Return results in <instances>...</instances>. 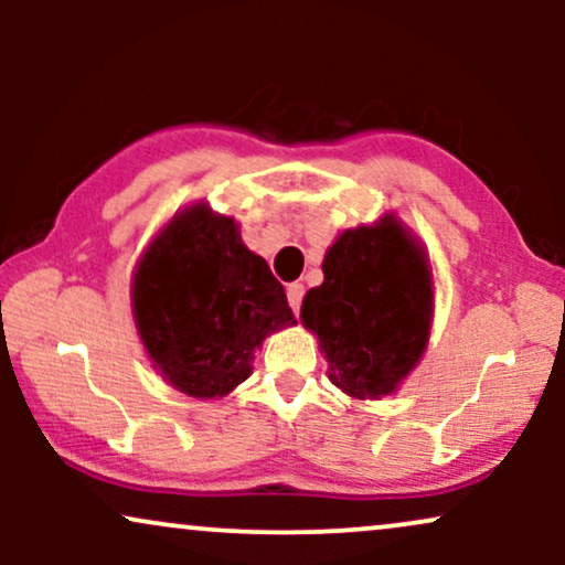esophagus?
Listing matches in <instances>:
<instances>
[{
    "label": "esophagus",
    "mask_w": 565,
    "mask_h": 565,
    "mask_svg": "<svg viewBox=\"0 0 565 565\" xmlns=\"http://www.w3.org/2000/svg\"><path fill=\"white\" fill-rule=\"evenodd\" d=\"M302 297H305V287H302V284H300V281L289 284V287H287V300H289L291 310H295V313H300Z\"/></svg>",
    "instance_id": "obj_1"
}]
</instances>
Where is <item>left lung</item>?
<instances>
[{
  "label": "left lung",
  "instance_id": "1",
  "mask_svg": "<svg viewBox=\"0 0 565 565\" xmlns=\"http://www.w3.org/2000/svg\"><path fill=\"white\" fill-rule=\"evenodd\" d=\"M433 278L425 252L393 217L345 231L323 257V284L302 300L329 380L353 398L393 393L427 345Z\"/></svg>",
  "mask_w": 565,
  "mask_h": 565
}]
</instances>
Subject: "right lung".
Wrapping results in <instances>:
<instances>
[{"label":"right lung","instance_id":"add662e5","mask_svg":"<svg viewBox=\"0 0 565 565\" xmlns=\"http://www.w3.org/2000/svg\"><path fill=\"white\" fill-rule=\"evenodd\" d=\"M132 305L153 366L193 398H220L252 374L265 334L295 323L287 291L204 204L174 215L135 270Z\"/></svg>","mask_w":565,"mask_h":565}]
</instances>
